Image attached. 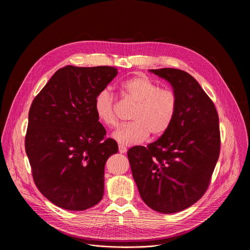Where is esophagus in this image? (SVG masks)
I'll list each match as a JSON object with an SVG mask.
<instances>
[{
  "instance_id": "34e87169",
  "label": "esophagus",
  "mask_w": 250,
  "mask_h": 250,
  "mask_svg": "<svg viewBox=\"0 0 250 250\" xmlns=\"http://www.w3.org/2000/svg\"><path fill=\"white\" fill-rule=\"evenodd\" d=\"M118 151H120L121 154H125L126 152V148L125 146L120 145V146H118Z\"/></svg>"
}]
</instances>
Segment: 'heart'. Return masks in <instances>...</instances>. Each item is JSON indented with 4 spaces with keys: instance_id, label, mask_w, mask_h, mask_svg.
Returning a JSON list of instances; mask_svg holds the SVG:
<instances>
[{
    "instance_id": "b5f03b06",
    "label": "heart",
    "mask_w": 250,
    "mask_h": 250,
    "mask_svg": "<svg viewBox=\"0 0 250 250\" xmlns=\"http://www.w3.org/2000/svg\"><path fill=\"white\" fill-rule=\"evenodd\" d=\"M122 93L136 102L130 120L118 126L112 138L122 146H130L145 141L150 133L153 137L163 135L171 125L177 110V96L169 88L158 84L144 75H135L120 85ZM114 97L108 89L100 90L94 98L93 107L97 120L105 126L116 125Z\"/></svg>"
}]
</instances>
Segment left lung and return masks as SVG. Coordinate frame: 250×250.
<instances>
[{"mask_svg":"<svg viewBox=\"0 0 250 250\" xmlns=\"http://www.w3.org/2000/svg\"><path fill=\"white\" fill-rule=\"evenodd\" d=\"M172 86L177 110L170 127L147 147L127 151L142 200L156 212L173 214L206 192L219 159V116L213 101L188 73L149 70Z\"/></svg>","mask_w":250,"mask_h":250,"instance_id":"1","label":"left lung"}]
</instances>
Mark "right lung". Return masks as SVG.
<instances>
[{"label":"right lung","mask_w":250,"mask_h":250,"mask_svg":"<svg viewBox=\"0 0 250 250\" xmlns=\"http://www.w3.org/2000/svg\"><path fill=\"white\" fill-rule=\"evenodd\" d=\"M116 75L107 65H65L31 104L25 151L37 188L62 208L84 211L103 198L105 163L118 147L104 139L93 103Z\"/></svg>","instance_id":"1"}]
</instances>
